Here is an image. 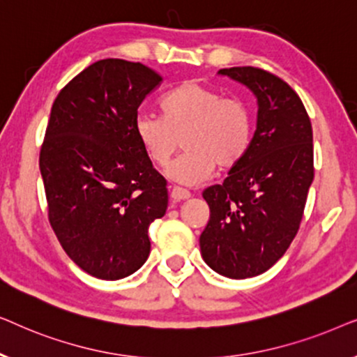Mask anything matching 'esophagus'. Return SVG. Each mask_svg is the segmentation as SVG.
<instances>
[{
  "label": "esophagus",
  "instance_id": "obj_1",
  "mask_svg": "<svg viewBox=\"0 0 357 357\" xmlns=\"http://www.w3.org/2000/svg\"><path fill=\"white\" fill-rule=\"evenodd\" d=\"M192 195H190L188 190L180 188V187H170V198H172L174 203L183 202V199H188Z\"/></svg>",
  "mask_w": 357,
  "mask_h": 357
}]
</instances>
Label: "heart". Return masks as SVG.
<instances>
[{"mask_svg":"<svg viewBox=\"0 0 357 357\" xmlns=\"http://www.w3.org/2000/svg\"><path fill=\"white\" fill-rule=\"evenodd\" d=\"M160 119L138 115L135 136L151 162L167 167L178 149H187L170 165L169 177L183 185H198L211 177L214 167L232 169L252 143V116L241 100L185 81L159 100Z\"/></svg>","mask_w":357,"mask_h":357,"instance_id":"obj_1","label":"heart"}]
</instances>
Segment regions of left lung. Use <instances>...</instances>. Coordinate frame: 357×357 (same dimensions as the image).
Returning <instances> with one entry per match:
<instances>
[{
  "instance_id": "8db88e82",
  "label": "left lung",
  "mask_w": 357,
  "mask_h": 357,
  "mask_svg": "<svg viewBox=\"0 0 357 357\" xmlns=\"http://www.w3.org/2000/svg\"><path fill=\"white\" fill-rule=\"evenodd\" d=\"M219 75L255 94L257 130L224 182L203 192L209 221L199 248L211 270L245 280L270 270L299 231L314 180V136L301 97L281 77L253 66Z\"/></svg>"
}]
</instances>
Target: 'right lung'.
Returning a JSON list of instances; mask_svg holds the SVG:
<instances>
[{"mask_svg":"<svg viewBox=\"0 0 357 357\" xmlns=\"http://www.w3.org/2000/svg\"><path fill=\"white\" fill-rule=\"evenodd\" d=\"M151 68L107 58L73 77L53 102L40 149L48 221L63 250L99 280H121L148 260L149 224L167 209V182L135 136Z\"/></svg>","mask_w":357,"mask_h":357,"instance_id":"right-lung-1","label":"right lung"}]
</instances>
